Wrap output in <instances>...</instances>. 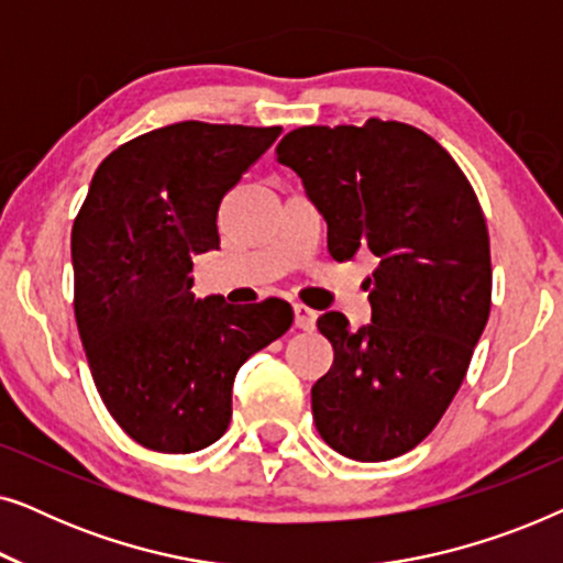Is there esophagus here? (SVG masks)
Returning <instances> with one entry per match:
<instances>
[{
	"instance_id": "obj_1",
	"label": "esophagus",
	"mask_w": 563,
	"mask_h": 563,
	"mask_svg": "<svg viewBox=\"0 0 563 563\" xmlns=\"http://www.w3.org/2000/svg\"><path fill=\"white\" fill-rule=\"evenodd\" d=\"M314 320H318V312H314L312 307H307L302 302L295 305V325L299 330H312L314 328Z\"/></svg>"
}]
</instances>
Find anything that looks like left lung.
Masks as SVG:
<instances>
[{
  "instance_id": "8db88e82",
  "label": "left lung",
  "mask_w": 563,
  "mask_h": 563,
  "mask_svg": "<svg viewBox=\"0 0 563 563\" xmlns=\"http://www.w3.org/2000/svg\"><path fill=\"white\" fill-rule=\"evenodd\" d=\"M328 222V251L376 256L364 282L372 322L318 320L333 366L312 387V418L353 461L412 451L464 382L492 307L489 230L451 153L395 120L297 128L276 145Z\"/></svg>"
}]
</instances>
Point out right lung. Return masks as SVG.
I'll return each instance as SVG.
<instances>
[{
  "mask_svg": "<svg viewBox=\"0 0 563 563\" xmlns=\"http://www.w3.org/2000/svg\"><path fill=\"white\" fill-rule=\"evenodd\" d=\"M282 128L187 120L122 143L74 220V312L114 422L158 453H191L230 422L238 368L295 322L268 297L233 307L191 295V256L220 245L222 197Z\"/></svg>",
  "mask_w": 563,
  "mask_h": 563,
  "instance_id": "add662e5",
  "label": "right lung"
}]
</instances>
